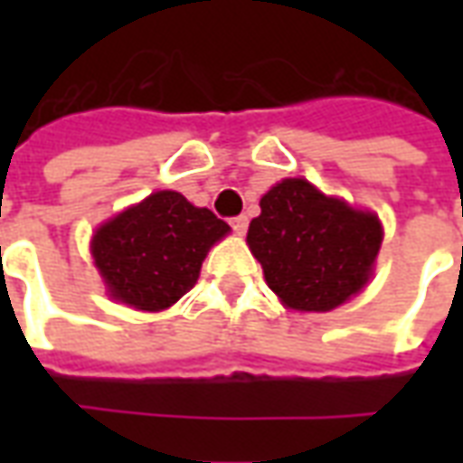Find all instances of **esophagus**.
Instances as JSON below:
<instances>
[{"instance_id":"34e87169","label":"esophagus","mask_w":463,"mask_h":463,"mask_svg":"<svg viewBox=\"0 0 463 463\" xmlns=\"http://www.w3.org/2000/svg\"><path fill=\"white\" fill-rule=\"evenodd\" d=\"M231 228L238 235H242V232L248 231V215H235V218H231Z\"/></svg>"}]
</instances>
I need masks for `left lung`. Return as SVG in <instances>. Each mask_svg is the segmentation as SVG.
<instances>
[{
	"label": "left lung",
	"mask_w": 463,
	"mask_h": 463,
	"mask_svg": "<svg viewBox=\"0 0 463 463\" xmlns=\"http://www.w3.org/2000/svg\"><path fill=\"white\" fill-rule=\"evenodd\" d=\"M248 245L288 307L327 312L364 288L382 225L372 213L327 198L302 178H288L262 195Z\"/></svg>",
	"instance_id": "left-lung-1"
}]
</instances>
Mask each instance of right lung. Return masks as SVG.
Here are the masks:
<instances>
[{"instance_id":"1","label":"right lung","mask_w":463,"mask_h":463,"mask_svg":"<svg viewBox=\"0 0 463 463\" xmlns=\"http://www.w3.org/2000/svg\"><path fill=\"white\" fill-rule=\"evenodd\" d=\"M231 231L208 208L158 191L101 225L91 242L96 268L116 300L165 310L191 290L213 242Z\"/></svg>"}]
</instances>
